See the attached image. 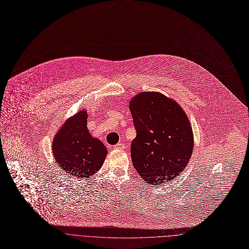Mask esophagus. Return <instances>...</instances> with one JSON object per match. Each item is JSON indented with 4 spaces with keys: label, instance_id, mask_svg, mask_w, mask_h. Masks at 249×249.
I'll list each match as a JSON object with an SVG mask.
<instances>
[{
    "label": "esophagus",
    "instance_id": "1",
    "mask_svg": "<svg viewBox=\"0 0 249 249\" xmlns=\"http://www.w3.org/2000/svg\"><path fill=\"white\" fill-rule=\"evenodd\" d=\"M115 149H120V150H124V149L125 148V145L124 143H118L117 145L114 146Z\"/></svg>",
    "mask_w": 249,
    "mask_h": 249
}]
</instances>
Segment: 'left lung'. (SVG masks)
<instances>
[{"instance_id":"obj_1","label":"left lung","mask_w":249,"mask_h":249,"mask_svg":"<svg viewBox=\"0 0 249 249\" xmlns=\"http://www.w3.org/2000/svg\"><path fill=\"white\" fill-rule=\"evenodd\" d=\"M136 137L130 146L131 160L149 184L177 178L193 151V133L187 116L171 98L159 92H141L129 101Z\"/></svg>"}]
</instances>
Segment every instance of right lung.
Here are the masks:
<instances>
[{
	"label": "right lung",
	"mask_w": 249,
	"mask_h": 249,
	"mask_svg": "<svg viewBox=\"0 0 249 249\" xmlns=\"http://www.w3.org/2000/svg\"><path fill=\"white\" fill-rule=\"evenodd\" d=\"M87 111L80 110L68 119L54 137L55 161L71 176L89 178L102 167L107 148L93 137L87 128Z\"/></svg>",
	"instance_id": "add662e5"
}]
</instances>
